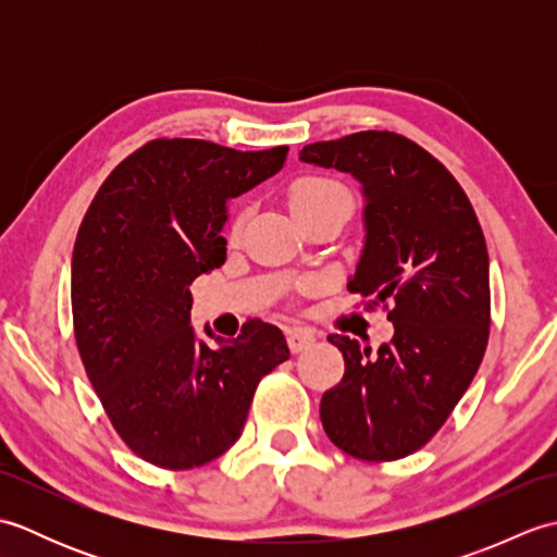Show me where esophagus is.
<instances>
[{
    "label": "esophagus",
    "instance_id": "34e87169",
    "mask_svg": "<svg viewBox=\"0 0 557 557\" xmlns=\"http://www.w3.org/2000/svg\"><path fill=\"white\" fill-rule=\"evenodd\" d=\"M315 342L311 330H301V327H294L287 333V345H289V351L292 354H299L304 349H309Z\"/></svg>",
    "mask_w": 557,
    "mask_h": 557
}]
</instances>
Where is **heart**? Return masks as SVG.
Masks as SVG:
<instances>
[{"label": "heart", "instance_id": "heart-1", "mask_svg": "<svg viewBox=\"0 0 557 557\" xmlns=\"http://www.w3.org/2000/svg\"><path fill=\"white\" fill-rule=\"evenodd\" d=\"M289 206L294 210V215H309V212L323 210V208H333V206H345L351 210V191L347 184H342L335 176L327 174H304L299 180H294L289 186ZM246 222V210H236L234 218L230 222V234L239 236Z\"/></svg>", "mask_w": 557, "mask_h": 557}]
</instances>
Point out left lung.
I'll use <instances>...</instances> for the list:
<instances>
[{
    "label": "left lung",
    "instance_id": "1",
    "mask_svg": "<svg viewBox=\"0 0 557 557\" xmlns=\"http://www.w3.org/2000/svg\"><path fill=\"white\" fill-rule=\"evenodd\" d=\"M301 160L363 184L366 246L347 287L395 325L373 357L347 335L327 337L345 375L321 399L323 429L342 453L395 461L441 431L486 354V239L465 188L407 136L359 132L304 146Z\"/></svg>",
    "mask_w": 557,
    "mask_h": 557
}]
</instances>
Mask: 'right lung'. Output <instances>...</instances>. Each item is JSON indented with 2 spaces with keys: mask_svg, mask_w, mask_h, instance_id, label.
<instances>
[{
  "mask_svg": "<svg viewBox=\"0 0 557 557\" xmlns=\"http://www.w3.org/2000/svg\"><path fill=\"white\" fill-rule=\"evenodd\" d=\"M287 150L148 140L83 215L71 260L76 347L116 435L150 465L184 471L227 453L258 383L289 359L285 335L258 318L220 349L188 325V287L227 253V198L280 172Z\"/></svg>",
  "mask_w": 557,
  "mask_h": 557,
  "instance_id": "right-lung-1",
  "label": "right lung"
}]
</instances>
